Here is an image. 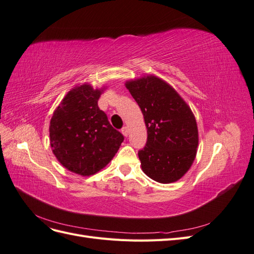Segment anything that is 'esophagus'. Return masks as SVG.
<instances>
[{
    "instance_id": "1",
    "label": "esophagus",
    "mask_w": 254,
    "mask_h": 254,
    "mask_svg": "<svg viewBox=\"0 0 254 254\" xmlns=\"http://www.w3.org/2000/svg\"><path fill=\"white\" fill-rule=\"evenodd\" d=\"M122 133L124 134L125 136H128V133H129V129H128V127H123V128H122Z\"/></svg>"
}]
</instances>
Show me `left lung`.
<instances>
[{"instance_id": "left-lung-1", "label": "left lung", "mask_w": 254, "mask_h": 254, "mask_svg": "<svg viewBox=\"0 0 254 254\" xmlns=\"http://www.w3.org/2000/svg\"><path fill=\"white\" fill-rule=\"evenodd\" d=\"M143 113L147 142L139 150L143 172L160 183L179 180L193 164L198 128L193 112L171 84L153 75L126 82Z\"/></svg>"}]
</instances>
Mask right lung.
I'll return each mask as SVG.
<instances>
[{"label":"right lung","mask_w":254,"mask_h":254,"mask_svg":"<svg viewBox=\"0 0 254 254\" xmlns=\"http://www.w3.org/2000/svg\"><path fill=\"white\" fill-rule=\"evenodd\" d=\"M103 89L89 83L73 88L54 111L50 143L60 164L80 176L94 175L118 152L124 136L98 108Z\"/></svg>","instance_id":"1"}]
</instances>
